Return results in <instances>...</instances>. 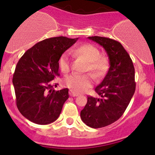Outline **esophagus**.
I'll return each mask as SVG.
<instances>
[{"label":"esophagus","instance_id":"1","mask_svg":"<svg viewBox=\"0 0 155 155\" xmlns=\"http://www.w3.org/2000/svg\"><path fill=\"white\" fill-rule=\"evenodd\" d=\"M69 94L71 97H77L78 96V94H76V93H74L73 91H71V90L69 91Z\"/></svg>","mask_w":155,"mask_h":155}]
</instances>
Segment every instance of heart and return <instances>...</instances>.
Segmentation results:
<instances>
[{"mask_svg": "<svg viewBox=\"0 0 155 155\" xmlns=\"http://www.w3.org/2000/svg\"><path fill=\"white\" fill-rule=\"evenodd\" d=\"M71 53L76 56H82L89 61L88 69L96 76H101L106 71L108 61L106 57L99 56L98 48L90 44H84L72 49ZM58 66L62 73H67L70 69L69 53L65 52L58 59ZM93 77L91 74H72L64 79V84L76 93H82L92 85Z\"/></svg>", "mask_w": 155, "mask_h": 155, "instance_id": "heart-1", "label": "heart"}]
</instances>
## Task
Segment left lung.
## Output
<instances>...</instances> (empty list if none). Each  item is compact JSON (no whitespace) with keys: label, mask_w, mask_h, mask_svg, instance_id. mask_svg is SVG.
<instances>
[{"label":"left lung","mask_w":155,"mask_h":155,"mask_svg":"<svg viewBox=\"0 0 155 155\" xmlns=\"http://www.w3.org/2000/svg\"><path fill=\"white\" fill-rule=\"evenodd\" d=\"M104 48L109 68L102 82L95 88L99 98L87 97L80 113L83 123L93 128L112 124L128 107L136 87L132 60L120 42L105 37H88Z\"/></svg>","instance_id":"left-lung-1"}]
</instances>
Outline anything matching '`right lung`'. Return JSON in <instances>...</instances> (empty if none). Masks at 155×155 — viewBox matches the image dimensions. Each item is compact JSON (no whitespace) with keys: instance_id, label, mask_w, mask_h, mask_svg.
Instances as JSON below:
<instances>
[{"instance_id":"obj_1","label":"right lung","mask_w":155,"mask_h":155,"mask_svg":"<svg viewBox=\"0 0 155 155\" xmlns=\"http://www.w3.org/2000/svg\"><path fill=\"white\" fill-rule=\"evenodd\" d=\"M77 40L64 36L45 39L29 49L19 59L12 84L18 109L30 121L48 125L59 117L69 97L68 89L56 91L50 82L59 76L60 56Z\"/></svg>"}]
</instances>
